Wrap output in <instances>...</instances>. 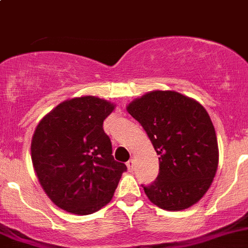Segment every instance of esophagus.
Instances as JSON below:
<instances>
[{
	"label": "esophagus",
	"mask_w": 248,
	"mask_h": 248,
	"mask_svg": "<svg viewBox=\"0 0 248 248\" xmlns=\"http://www.w3.org/2000/svg\"><path fill=\"white\" fill-rule=\"evenodd\" d=\"M127 168H128V170H133V169H134V161H133V159H129V161L128 162H127Z\"/></svg>",
	"instance_id": "esophagus-1"
}]
</instances>
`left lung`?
<instances>
[{"instance_id":"8db88e82","label":"left lung","mask_w":248,"mask_h":248,"mask_svg":"<svg viewBox=\"0 0 248 248\" xmlns=\"http://www.w3.org/2000/svg\"><path fill=\"white\" fill-rule=\"evenodd\" d=\"M158 155L159 174L144 187L150 202L168 211L198 202L218 167V145L209 114L196 99L175 91H151L127 106Z\"/></svg>"}]
</instances>
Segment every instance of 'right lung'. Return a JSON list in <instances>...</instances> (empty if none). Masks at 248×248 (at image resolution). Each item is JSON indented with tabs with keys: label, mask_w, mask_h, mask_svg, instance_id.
I'll list each match as a JSON object with an SVG mask.
<instances>
[{
	"label": "right lung",
	"mask_w": 248,
	"mask_h": 248,
	"mask_svg": "<svg viewBox=\"0 0 248 248\" xmlns=\"http://www.w3.org/2000/svg\"><path fill=\"white\" fill-rule=\"evenodd\" d=\"M114 109V103L98 97H76L55 107L37 124L32 164L42 188L60 209L90 215L111 201L127 170L112 157L103 131Z\"/></svg>",
	"instance_id": "add662e5"
}]
</instances>
